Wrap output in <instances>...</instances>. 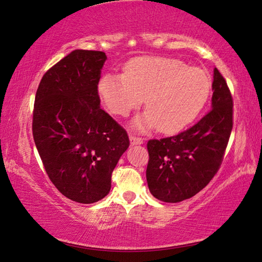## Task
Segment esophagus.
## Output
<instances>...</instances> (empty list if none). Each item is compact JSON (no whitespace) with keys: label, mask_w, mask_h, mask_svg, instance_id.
<instances>
[{"label":"esophagus","mask_w":262,"mask_h":262,"mask_svg":"<svg viewBox=\"0 0 262 262\" xmlns=\"http://www.w3.org/2000/svg\"><path fill=\"white\" fill-rule=\"evenodd\" d=\"M129 141H130V144L132 145H139L143 143V140L140 139V137H136V136H129Z\"/></svg>","instance_id":"obj_1"}]
</instances>
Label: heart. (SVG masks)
<instances>
[{
    "instance_id": "1",
    "label": "heart",
    "mask_w": 262,
    "mask_h": 262,
    "mask_svg": "<svg viewBox=\"0 0 262 262\" xmlns=\"http://www.w3.org/2000/svg\"><path fill=\"white\" fill-rule=\"evenodd\" d=\"M210 79L201 69L187 67L171 57H139L125 66L120 75L99 79L98 95L111 113L127 117L145 101L148 110L132 125L147 132L176 133L192 122L206 104Z\"/></svg>"
}]
</instances>
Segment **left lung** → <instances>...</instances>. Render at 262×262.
Masks as SVG:
<instances>
[{
    "instance_id": "obj_1",
    "label": "left lung",
    "mask_w": 262,
    "mask_h": 262,
    "mask_svg": "<svg viewBox=\"0 0 262 262\" xmlns=\"http://www.w3.org/2000/svg\"><path fill=\"white\" fill-rule=\"evenodd\" d=\"M211 110L180 134L148 142L147 181L159 201L177 203L194 196L219 170L232 130V97L214 69Z\"/></svg>"
}]
</instances>
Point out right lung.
<instances>
[{
  "mask_svg": "<svg viewBox=\"0 0 262 262\" xmlns=\"http://www.w3.org/2000/svg\"><path fill=\"white\" fill-rule=\"evenodd\" d=\"M107 56L75 50L43 75L35 95L33 139L55 187L78 203L110 193L111 177L129 147L126 130L100 108L98 82Z\"/></svg>",
  "mask_w": 262,
  "mask_h": 262,
  "instance_id": "obj_1",
  "label": "right lung"
}]
</instances>
